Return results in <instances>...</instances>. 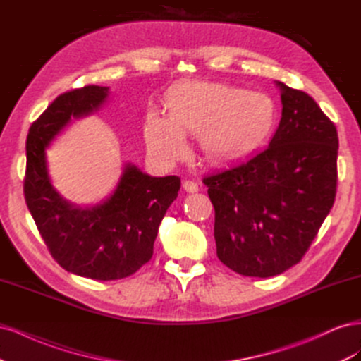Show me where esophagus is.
<instances>
[{"label": "esophagus", "instance_id": "esophagus-1", "mask_svg": "<svg viewBox=\"0 0 361 361\" xmlns=\"http://www.w3.org/2000/svg\"><path fill=\"white\" fill-rule=\"evenodd\" d=\"M182 187H183V190L187 191V192H197L199 191V185L195 183V182H192V180H185L182 183Z\"/></svg>", "mask_w": 361, "mask_h": 361}]
</instances>
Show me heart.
Listing matches in <instances>:
<instances>
[{"instance_id": "1", "label": "heart", "mask_w": 361, "mask_h": 361, "mask_svg": "<svg viewBox=\"0 0 361 361\" xmlns=\"http://www.w3.org/2000/svg\"><path fill=\"white\" fill-rule=\"evenodd\" d=\"M167 105L170 117L149 113L145 128L149 149L162 159L183 154V134L202 135L203 149L214 158L236 157L262 143L276 120L268 94L223 84L178 85Z\"/></svg>"}]
</instances>
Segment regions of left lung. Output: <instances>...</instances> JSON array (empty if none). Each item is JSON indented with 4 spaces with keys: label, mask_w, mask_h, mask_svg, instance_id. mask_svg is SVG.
I'll return each mask as SVG.
<instances>
[{
    "label": "left lung",
    "mask_w": 361,
    "mask_h": 361,
    "mask_svg": "<svg viewBox=\"0 0 361 361\" xmlns=\"http://www.w3.org/2000/svg\"><path fill=\"white\" fill-rule=\"evenodd\" d=\"M277 85L283 110L269 145L203 179L215 209L216 256L248 277L297 265L336 197L334 123L307 93Z\"/></svg>",
    "instance_id": "obj_1"
}]
</instances>
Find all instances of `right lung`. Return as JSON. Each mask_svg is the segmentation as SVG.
Masks as SVG:
<instances>
[{
    "mask_svg": "<svg viewBox=\"0 0 361 361\" xmlns=\"http://www.w3.org/2000/svg\"><path fill=\"white\" fill-rule=\"evenodd\" d=\"M108 87L85 85L57 96L27 137L24 195L42 239L57 264L76 276L118 280L154 255L159 223L178 197L180 178H152L128 164L116 191L93 207H75L52 188L45 149L71 118L96 111Z\"/></svg>",
    "mask_w": 361,
    "mask_h": 361,
    "instance_id": "right-lung-1",
    "label": "right lung"
}]
</instances>
